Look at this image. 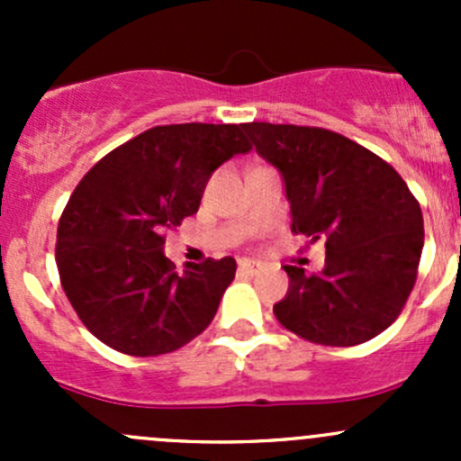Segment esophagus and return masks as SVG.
<instances>
[{"label":"esophagus","mask_w":461,"mask_h":461,"mask_svg":"<svg viewBox=\"0 0 461 461\" xmlns=\"http://www.w3.org/2000/svg\"><path fill=\"white\" fill-rule=\"evenodd\" d=\"M239 272H240V274H249V276H254V274L260 272V265L257 263V260L240 258V260H239Z\"/></svg>","instance_id":"34e87169"}]
</instances>
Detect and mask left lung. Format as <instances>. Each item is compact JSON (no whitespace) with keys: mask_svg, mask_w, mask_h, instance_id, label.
<instances>
[{"mask_svg":"<svg viewBox=\"0 0 461 461\" xmlns=\"http://www.w3.org/2000/svg\"><path fill=\"white\" fill-rule=\"evenodd\" d=\"M263 160L276 167L292 231L325 240L317 274L285 265L283 328L321 346H357L399 317L424 249L421 207L385 160L346 136L296 124H243Z\"/></svg>","mask_w":461,"mask_h":461,"instance_id":"left-lung-1","label":"left lung"}]
</instances>
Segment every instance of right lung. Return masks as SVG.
I'll list each match as a JSON object with an SVG mask.
<instances>
[{"mask_svg":"<svg viewBox=\"0 0 461 461\" xmlns=\"http://www.w3.org/2000/svg\"><path fill=\"white\" fill-rule=\"evenodd\" d=\"M249 149L243 124H167L113 149L82 178L59 218L55 260L93 337L124 355L156 357L212 323L236 260L176 272L165 231L198 212L222 162Z\"/></svg>","mask_w":461,"mask_h":461,"instance_id":"add662e5","label":"right lung"}]
</instances>
